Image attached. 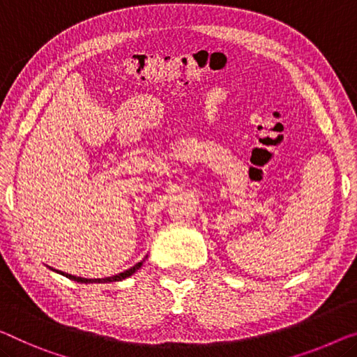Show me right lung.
<instances>
[{"label": "right lung", "instance_id": "1", "mask_svg": "<svg viewBox=\"0 0 357 357\" xmlns=\"http://www.w3.org/2000/svg\"><path fill=\"white\" fill-rule=\"evenodd\" d=\"M146 258H147V257H146ZM146 258H144V259H146ZM144 259H142V261H139V263H137V264L132 266V268H130V269L123 271V273H120V274H115V275H110V278H104V279H84V278H77V275H72V274L62 273V271L52 269L51 266H47V268H50L51 271H56L57 274H61V275H66V278H68V279H72V280H75V282H82V284H107V282H120V280H123V279H126V278H130V275L135 274L136 271L141 268L142 263H144Z\"/></svg>", "mask_w": 357, "mask_h": 357}]
</instances>
